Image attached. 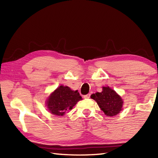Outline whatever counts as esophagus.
<instances>
[{
	"label": "esophagus",
	"instance_id": "34e87169",
	"mask_svg": "<svg viewBox=\"0 0 158 158\" xmlns=\"http://www.w3.org/2000/svg\"><path fill=\"white\" fill-rule=\"evenodd\" d=\"M89 97H90V94H88L85 95L84 96H83V98H84L85 99H88V98H89Z\"/></svg>",
	"mask_w": 158,
	"mask_h": 158
}]
</instances>
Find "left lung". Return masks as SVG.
I'll use <instances>...</instances> for the list:
<instances>
[{
    "label": "left lung",
    "instance_id": "obj_1",
    "mask_svg": "<svg viewBox=\"0 0 158 158\" xmlns=\"http://www.w3.org/2000/svg\"><path fill=\"white\" fill-rule=\"evenodd\" d=\"M106 116L113 117L119 113L122 109L123 101L115 90L109 87H102L101 92H96L91 95Z\"/></svg>",
    "mask_w": 158,
    "mask_h": 158
}]
</instances>
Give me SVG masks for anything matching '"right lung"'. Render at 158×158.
<instances>
[{"mask_svg": "<svg viewBox=\"0 0 158 158\" xmlns=\"http://www.w3.org/2000/svg\"><path fill=\"white\" fill-rule=\"evenodd\" d=\"M81 100L82 98L77 90L73 91L68 86L60 85L50 94L46 100V106L53 115L63 116Z\"/></svg>", "mask_w": 158, "mask_h": 158, "instance_id": "right-lung-1", "label": "right lung"}]
</instances>
